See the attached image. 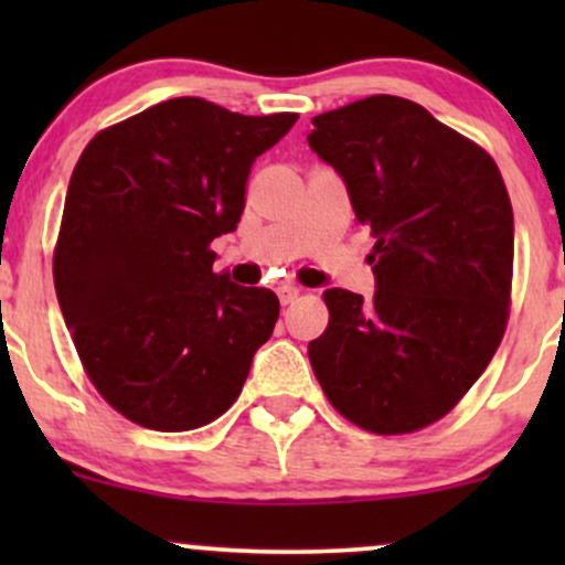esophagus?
Wrapping results in <instances>:
<instances>
[{
	"label": "esophagus",
	"mask_w": 565,
	"mask_h": 565,
	"mask_svg": "<svg viewBox=\"0 0 565 565\" xmlns=\"http://www.w3.org/2000/svg\"><path fill=\"white\" fill-rule=\"evenodd\" d=\"M278 300H281V305H289L297 300V295H300V289L295 287V284H278Z\"/></svg>",
	"instance_id": "1"
}]
</instances>
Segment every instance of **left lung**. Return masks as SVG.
<instances>
[{
	"label": "left lung",
	"instance_id": "left-lung-1",
	"mask_svg": "<svg viewBox=\"0 0 565 565\" xmlns=\"http://www.w3.org/2000/svg\"><path fill=\"white\" fill-rule=\"evenodd\" d=\"M308 146L377 238L374 297L323 291L329 327L310 366L350 423L398 436L449 414L508 323L512 206L494 159L395 95L313 119Z\"/></svg>",
	"mask_w": 565,
	"mask_h": 565
}]
</instances>
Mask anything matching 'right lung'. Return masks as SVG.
Returning <instances> with one entry per match:
<instances>
[{"mask_svg": "<svg viewBox=\"0 0 565 565\" xmlns=\"http://www.w3.org/2000/svg\"><path fill=\"white\" fill-rule=\"evenodd\" d=\"M297 114L172 97L103 129L71 174L55 291L76 353L116 412L161 433L217 419L242 393L278 297L215 274L252 164Z\"/></svg>", "mask_w": 565, "mask_h": 565, "instance_id": "add662e5", "label": "right lung"}]
</instances>
